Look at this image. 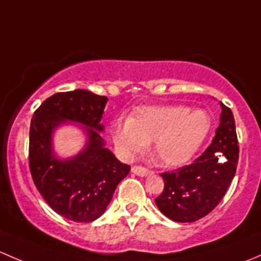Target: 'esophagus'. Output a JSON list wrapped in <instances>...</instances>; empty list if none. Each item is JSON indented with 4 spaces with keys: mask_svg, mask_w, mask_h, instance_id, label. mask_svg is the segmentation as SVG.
<instances>
[{
    "mask_svg": "<svg viewBox=\"0 0 261 261\" xmlns=\"http://www.w3.org/2000/svg\"><path fill=\"white\" fill-rule=\"evenodd\" d=\"M131 172H133L134 174L139 175V177H147L149 174H151V172L144 167H133L131 168Z\"/></svg>",
    "mask_w": 261,
    "mask_h": 261,
    "instance_id": "34e87169",
    "label": "esophagus"
}]
</instances>
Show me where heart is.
Returning <instances> with one entry per match:
<instances>
[{"instance_id": "b5f03b06", "label": "heart", "mask_w": 261, "mask_h": 261, "mask_svg": "<svg viewBox=\"0 0 261 261\" xmlns=\"http://www.w3.org/2000/svg\"><path fill=\"white\" fill-rule=\"evenodd\" d=\"M211 116L187 106H149L128 120L116 121L112 140L125 156L143 151L151 141L155 159L165 167H180L194 156L208 136Z\"/></svg>"}]
</instances>
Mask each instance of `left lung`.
Returning a JSON list of instances; mask_svg holds the SVG:
<instances>
[{"instance_id": "1", "label": "left lung", "mask_w": 261, "mask_h": 261, "mask_svg": "<svg viewBox=\"0 0 261 261\" xmlns=\"http://www.w3.org/2000/svg\"><path fill=\"white\" fill-rule=\"evenodd\" d=\"M220 125L206 151L192 164L163 173L164 191L155 198L163 215L177 222L204 217L225 196L236 173L239 145L232 111L220 102Z\"/></svg>"}]
</instances>
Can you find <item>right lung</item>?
<instances>
[{"instance_id":"right-lung-1","label":"right lung","mask_w":261,"mask_h":261,"mask_svg":"<svg viewBox=\"0 0 261 261\" xmlns=\"http://www.w3.org/2000/svg\"><path fill=\"white\" fill-rule=\"evenodd\" d=\"M109 98L87 89L53 94L34 112L30 126L29 165L43 198L58 215L75 222L101 217L112 201L116 187L130 173L118 162L101 136ZM75 123L86 143L78 154L60 158L54 150V134Z\"/></svg>"}]
</instances>
